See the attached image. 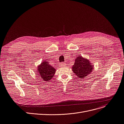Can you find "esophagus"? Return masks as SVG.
Here are the masks:
<instances>
[{
	"instance_id": "esophagus-1",
	"label": "esophagus",
	"mask_w": 124,
	"mask_h": 124,
	"mask_svg": "<svg viewBox=\"0 0 124 124\" xmlns=\"http://www.w3.org/2000/svg\"><path fill=\"white\" fill-rule=\"evenodd\" d=\"M60 66H61V67H64V66H65V64L64 63H62L60 64Z\"/></svg>"
}]
</instances>
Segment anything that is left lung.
<instances>
[{
    "instance_id": "8db88e82",
    "label": "left lung",
    "mask_w": 124,
    "mask_h": 124,
    "mask_svg": "<svg viewBox=\"0 0 124 124\" xmlns=\"http://www.w3.org/2000/svg\"><path fill=\"white\" fill-rule=\"evenodd\" d=\"M94 65L88 58L83 57L80 55L75 59L74 65L72 66L73 72L78 78H83L92 72Z\"/></svg>"
}]
</instances>
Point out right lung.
I'll list each match as a JSON object with an SVG mask.
<instances>
[{
    "instance_id": "1",
    "label": "right lung",
    "mask_w": 124,
    "mask_h": 124,
    "mask_svg": "<svg viewBox=\"0 0 124 124\" xmlns=\"http://www.w3.org/2000/svg\"><path fill=\"white\" fill-rule=\"evenodd\" d=\"M36 70L37 76L39 77L44 81L48 82L54 77L56 70L47 61H43L40 65L37 66Z\"/></svg>"
}]
</instances>
